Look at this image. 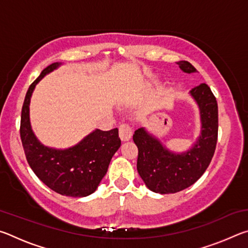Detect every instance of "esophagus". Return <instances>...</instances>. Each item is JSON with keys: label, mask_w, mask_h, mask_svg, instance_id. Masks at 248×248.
<instances>
[{"label": "esophagus", "mask_w": 248, "mask_h": 248, "mask_svg": "<svg viewBox=\"0 0 248 248\" xmlns=\"http://www.w3.org/2000/svg\"><path fill=\"white\" fill-rule=\"evenodd\" d=\"M119 137L123 141H128L132 137V129L128 124H121L119 127Z\"/></svg>", "instance_id": "1"}]
</instances>
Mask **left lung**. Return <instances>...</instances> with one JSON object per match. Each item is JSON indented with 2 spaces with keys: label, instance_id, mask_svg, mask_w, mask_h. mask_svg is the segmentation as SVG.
Here are the masks:
<instances>
[{
  "label": "left lung",
  "instance_id": "left-lung-1",
  "mask_svg": "<svg viewBox=\"0 0 248 248\" xmlns=\"http://www.w3.org/2000/svg\"><path fill=\"white\" fill-rule=\"evenodd\" d=\"M185 73L197 70L188 61L177 62ZM189 94L200 110L201 132L196 143L186 152L176 153L162 144L157 138L139 128L133 141L138 146L137 170L150 190L157 194H175L195 184L211 162L217 140V103L207 84H200Z\"/></svg>",
  "mask_w": 248,
  "mask_h": 248
}]
</instances>
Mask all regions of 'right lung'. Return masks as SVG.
<instances>
[{
  "instance_id": "add662e5",
  "label": "right lung",
  "mask_w": 248,
  "mask_h": 248,
  "mask_svg": "<svg viewBox=\"0 0 248 248\" xmlns=\"http://www.w3.org/2000/svg\"><path fill=\"white\" fill-rule=\"evenodd\" d=\"M60 65L56 62L47 66L29 86L22 108L20 139L28 164L37 177L58 194L79 198L97 189L121 141L117 128L109 131L96 129L77 145L64 150L49 148L37 139L29 119L31 94L40 79Z\"/></svg>"
}]
</instances>
